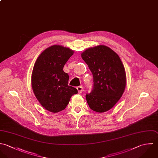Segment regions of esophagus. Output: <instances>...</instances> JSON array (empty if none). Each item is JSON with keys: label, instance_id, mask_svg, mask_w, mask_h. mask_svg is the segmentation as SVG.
I'll use <instances>...</instances> for the list:
<instances>
[{"label": "esophagus", "instance_id": "34e87169", "mask_svg": "<svg viewBox=\"0 0 158 158\" xmlns=\"http://www.w3.org/2000/svg\"><path fill=\"white\" fill-rule=\"evenodd\" d=\"M77 90L79 94H81L83 91V87L82 86H79L77 87Z\"/></svg>", "mask_w": 158, "mask_h": 158}]
</instances>
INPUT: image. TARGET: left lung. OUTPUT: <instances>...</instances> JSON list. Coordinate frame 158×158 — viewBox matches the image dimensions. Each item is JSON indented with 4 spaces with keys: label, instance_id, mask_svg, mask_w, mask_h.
Returning <instances> with one entry per match:
<instances>
[{
    "label": "left lung",
    "instance_id": "8db88e82",
    "mask_svg": "<svg viewBox=\"0 0 158 158\" xmlns=\"http://www.w3.org/2000/svg\"><path fill=\"white\" fill-rule=\"evenodd\" d=\"M81 57L94 76V89L86 95L90 108L96 112L112 109L124 93L125 69L118 54L105 45L87 49Z\"/></svg>",
    "mask_w": 158,
    "mask_h": 158
}]
</instances>
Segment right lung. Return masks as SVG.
Segmentation results:
<instances>
[{"instance_id": "right-lung-1", "label": "right lung", "mask_w": 158, "mask_h": 158, "mask_svg": "<svg viewBox=\"0 0 158 158\" xmlns=\"http://www.w3.org/2000/svg\"><path fill=\"white\" fill-rule=\"evenodd\" d=\"M74 51L61 45H53L44 50L37 58L32 71L33 94L47 110L57 113L64 110L71 97L77 90L69 86V76L63 71L64 64Z\"/></svg>"}]
</instances>
